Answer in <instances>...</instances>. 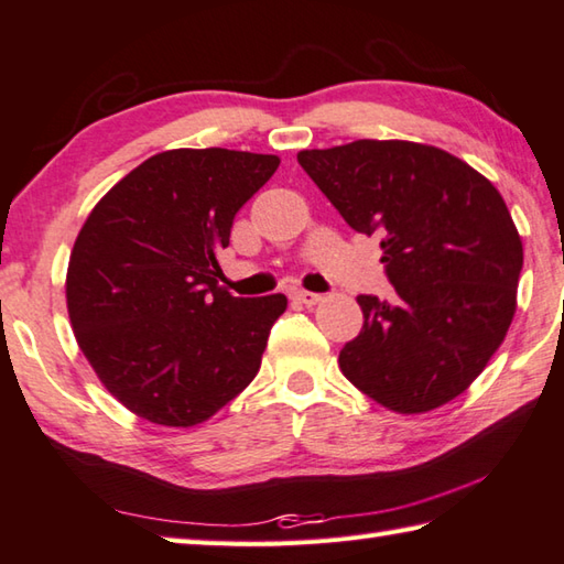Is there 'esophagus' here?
Returning a JSON list of instances; mask_svg holds the SVG:
<instances>
[{
    "instance_id": "34e87169",
    "label": "esophagus",
    "mask_w": 564,
    "mask_h": 564,
    "mask_svg": "<svg viewBox=\"0 0 564 564\" xmlns=\"http://www.w3.org/2000/svg\"><path fill=\"white\" fill-rule=\"evenodd\" d=\"M293 299L301 301L303 305H316V303H321L323 295H321V293H311V291L299 289V291H293Z\"/></svg>"
}]
</instances>
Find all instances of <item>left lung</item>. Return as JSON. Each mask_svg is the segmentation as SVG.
I'll use <instances>...</instances> for the list:
<instances>
[{
    "mask_svg": "<svg viewBox=\"0 0 564 564\" xmlns=\"http://www.w3.org/2000/svg\"><path fill=\"white\" fill-rule=\"evenodd\" d=\"M299 164L352 231L380 236L398 299L358 295L362 328L338 366L395 413L467 390L514 316L522 241L500 191L443 149L360 139L301 151Z\"/></svg>",
    "mask_w": 564,
    "mask_h": 564,
    "instance_id": "left-lung-1",
    "label": "left lung"
}]
</instances>
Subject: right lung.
Here are the masks:
<instances>
[{
  "label": "right lung",
  "mask_w": 564,
  "mask_h": 564,
  "mask_svg": "<svg viewBox=\"0 0 564 564\" xmlns=\"http://www.w3.org/2000/svg\"><path fill=\"white\" fill-rule=\"evenodd\" d=\"M279 164L251 151H164L123 176L76 236L66 271L76 343L109 393L149 423H204L259 373L289 301L236 299L218 251Z\"/></svg>",
  "instance_id": "obj_1"
}]
</instances>
